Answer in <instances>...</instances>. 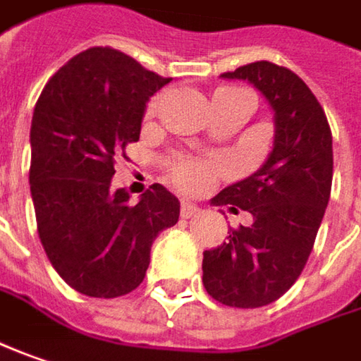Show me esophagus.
<instances>
[{"instance_id": "1", "label": "esophagus", "mask_w": 361, "mask_h": 361, "mask_svg": "<svg viewBox=\"0 0 361 361\" xmlns=\"http://www.w3.org/2000/svg\"><path fill=\"white\" fill-rule=\"evenodd\" d=\"M197 212H200V208H197L196 204H192L188 200L181 202V218H194Z\"/></svg>"}]
</instances>
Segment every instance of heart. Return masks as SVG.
Listing matches in <instances>:
<instances>
[{"instance_id":"obj_1","label":"heart","mask_w":361,"mask_h":361,"mask_svg":"<svg viewBox=\"0 0 361 361\" xmlns=\"http://www.w3.org/2000/svg\"><path fill=\"white\" fill-rule=\"evenodd\" d=\"M238 88H222L218 92H236ZM153 109V104H151ZM216 173V167L210 161H202V159H185V157H180L173 161V178L180 183L181 188L185 190H202L206 188L208 183L214 178Z\"/></svg>"}]
</instances>
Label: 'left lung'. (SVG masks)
I'll list each match as a JSON object with an SVG mask.
<instances>
[{
    "instance_id": "obj_1",
    "label": "left lung",
    "mask_w": 361,
    "mask_h": 361,
    "mask_svg": "<svg viewBox=\"0 0 361 361\" xmlns=\"http://www.w3.org/2000/svg\"><path fill=\"white\" fill-rule=\"evenodd\" d=\"M222 78L262 92L274 113V143L260 169L212 197L214 206L250 212L252 224L204 252L202 281L218 303L255 309L285 295L305 269L331 194V129L315 94L285 66L260 60Z\"/></svg>"
}]
</instances>
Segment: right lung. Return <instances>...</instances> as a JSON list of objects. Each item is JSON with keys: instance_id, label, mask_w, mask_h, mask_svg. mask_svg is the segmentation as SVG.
<instances>
[{"instance_id": "obj_1", "label": "right lung", "mask_w": 361, "mask_h": 361, "mask_svg": "<svg viewBox=\"0 0 361 361\" xmlns=\"http://www.w3.org/2000/svg\"><path fill=\"white\" fill-rule=\"evenodd\" d=\"M171 78L94 46L48 80L32 117L30 190L48 259L72 289L99 299L143 283L151 244L180 218V200L153 183L137 204L111 190L115 159L139 141L145 106Z\"/></svg>"}]
</instances>
